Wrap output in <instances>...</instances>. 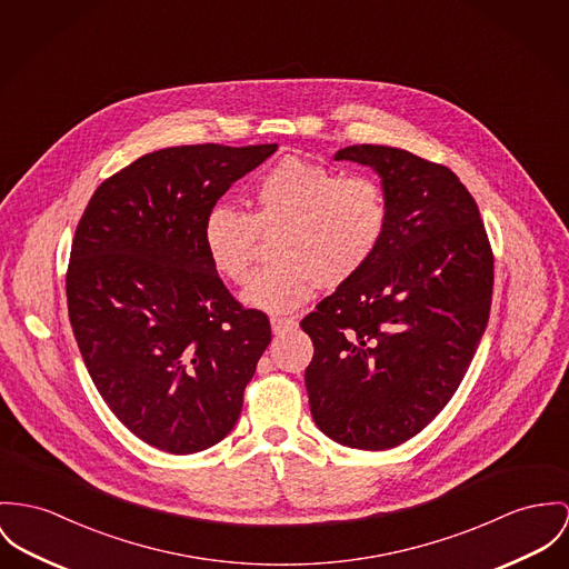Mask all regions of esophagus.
Masks as SVG:
<instances>
[{
	"instance_id": "obj_1",
	"label": "esophagus",
	"mask_w": 569,
	"mask_h": 569,
	"mask_svg": "<svg viewBox=\"0 0 569 569\" xmlns=\"http://www.w3.org/2000/svg\"><path fill=\"white\" fill-rule=\"evenodd\" d=\"M297 325V318L295 316H272L270 318V327L274 333H283L288 329H292Z\"/></svg>"
}]
</instances>
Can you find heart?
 Here are the masks:
<instances>
[{"instance_id":"b5f03b06","label":"heart","mask_w":569,"mask_h":569,"mask_svg":"<svg viewBox=\"0 0 569 569\" xmlns=\"http://www.w3.org/2000/svg\"><path fill=\"white\" fill-rule=\"evenodd\" d=\"M247 206V212L214 206L203 222V244L219 274L244 283L260 236H270L272 262L242 292L247 306L266 311L306 303L320 283L350 281L377 256L390 224V194L379 177L340 176L301 158L266 167Z\"/></svg>"}]
</instances>
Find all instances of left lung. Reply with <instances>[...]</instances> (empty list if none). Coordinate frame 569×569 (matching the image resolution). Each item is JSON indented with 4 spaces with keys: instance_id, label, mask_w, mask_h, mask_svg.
<instances>
[{
    "instance_id": "obj_1",
    "label": "left lung",
    "mask_w": 569,
    "mask_h": 569,
    "mask_svg": "<svg viewBox=\"0 0 569 569\" xmlns=\"http://www.w3.org/2000/svg\"><path fill=\"white\" fill-rule=\"evenodd\" d=\"M336 160L381 176L390 224L370 263L301 320L309 409L327 438L386 450L418 436L463 381L489 320L493 253L448 167L383 144Z\"/></svg>"
}]
</instances>
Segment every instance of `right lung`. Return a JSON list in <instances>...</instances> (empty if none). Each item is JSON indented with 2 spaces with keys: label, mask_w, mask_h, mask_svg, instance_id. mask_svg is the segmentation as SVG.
<instances>
[{
  "label": "right lung",
  "mask_w": 569,
  "mask_h": 569,
  "mask_svg": "<svg viewBox=\"0 0 569 569\" xmlns=\"http://www.w3.org/2000/svg\"><path fill=\"white\" fill-rule=\"evenodd\" d=\"M277 144H183L99 183L67 268L76 342L94 388L136 438L190 455L224 438L270 345L203 244L208 212Z\"/></svg>",
  "instance_id": "obj_1"
}]
</instances>
